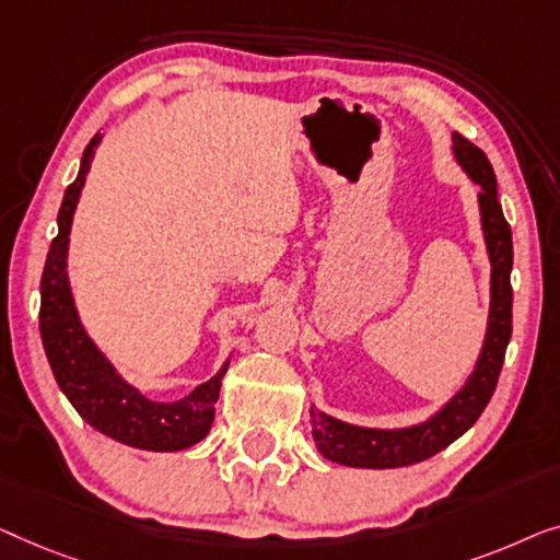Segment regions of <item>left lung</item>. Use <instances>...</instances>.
<instances>
[{"label": "left lung", "instance_id": "left-lung-1", "mask_svg": "<svg viewBox=\"0 0 560 560\" xmlns=\"http://www.w3.org/2000/svg\"><path fill=\"white\" fill-rule=\"evenodd\" d=\"M452 149L462 170L479 185V215L482 233L490 256V317H487L485 345L477 365L467 383L441 406L431 419L406 429H368L345 423L340 419L317 411L312 406V434L322 456L345 467L360 469H396L423 462L439 454L464 431L475 427V421L490 404L498 377L505 362V350L513 335V231H510L502 205L498 200V179L482 149L452 133Z\"/></svg>", "mask_w": 560, "mask_h": 560}]
</instances>
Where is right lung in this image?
Returning a JSON list of instances; mask_svg holds the SVG:
<instances>
[{"label":"right lung","mask_w":560,"mask_h":560,"mask_svg":"<svg viewBox=\"0 0 560 560\" xmlns=\"http://www.w3.org/2000/svg\"><path fill=\"white\" fill-rule=\"evenodd\" d=\"M98 144L101 133L85 147L81 170L75 183L66 190L58 212V235L50 243L40 281L43 348L60 390L85 423L126 446L147 452H179L208 436L228 360L190 396L160 404L126 383L83 329L68 281V243L75 205Z\"/></svg>","instance_id":"1"}]
</instances>
